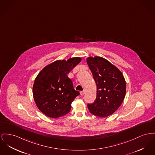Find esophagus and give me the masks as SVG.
<instances>
[{"mask_svg": "<svg viewBox=\"0 0 155 155\" xmlns=\"http://www.w3.org/2000/svg\"><path fill=\"white\" fill-rule=\"evenodd\" d=\"M84 94H85V91H84V90L80 92V94H81V95H84Z\"/></svg>", "mask_w": 155, "mask_h": 155, "instance_id": "1", "label": "esophagus"}]
</instances>
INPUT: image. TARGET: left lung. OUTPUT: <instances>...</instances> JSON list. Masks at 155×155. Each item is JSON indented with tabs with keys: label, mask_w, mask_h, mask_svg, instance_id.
<instances>
[{
	"label": "left lung",
	"mask_w": 155,
	"mask_h": 155,
	"mask_svg": "<svg viewBox=\"0 0 155 155\" xmlns=\"http://www.w3.org/2000/svg\"><path fill=\"white\" fill-rule=\"evenodd\" d=\"M97 84V97L88 104L90 112L95 116L105 118L120 106L126 94V82L122 73L107 60L95 56L87 59Z\"/></svg>",
	"instance_id": "8db88e82"
}]
</instances>
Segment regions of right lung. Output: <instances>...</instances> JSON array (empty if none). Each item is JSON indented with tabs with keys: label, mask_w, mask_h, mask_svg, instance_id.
Returning a JSON list of instances; mask_svg holds the SVG:
<instances>
[{
	"label": "right lung",
	"mask_w": 155,
	"mask_h": 155,
	"mask_svg": "<svg viewBox=\"0 0 155 155\" xmlns=\"http://www.w3.org/2000/svg\"><path fill=\"white\" fill-rule=\"evenodd\" d=\"M81 61L80 57L55 61L37 76L33 87V97L38 108L46 116L57 118L70 111L71 103L80 92L74 90L68 74Z\"/></svg>",
	"instance_id": "1"
}]
</instances>
